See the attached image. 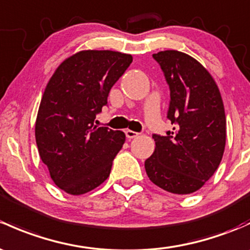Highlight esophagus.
<instances>
[{"mask_svg": "<svg viewBox=\"0 0 250 250\" xmlns=\"http://www.w3.org/2000/svg\"><path fill=\"white\" fill-rule=\"evenodd\" d=\"M125 136H127L128 139H134V138H136V136L139 135V133H136V132H133V130H130V129H127L125 130Z\"/></svg>", "mask_w": 250, "mask_h": 250, "instance_id": "1", "label": "esophagus"}]
</instances>
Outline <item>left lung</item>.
Returning a JSON list of instances; mask_svg holds the SVG:
<instances>
[{
  "label": "left lung",
  "instance_id": "obj_1",
  "mask_svg": "<svg viewBox=\"0 0 250 250\" xmlns=\"http://www.w3.org/2000/svg\"><path fill=\"white\" fill-rule=\"evenodd\" d=\"M170 88L167 118L172 132L153 134L156 148L146 159L149 180L173 194H191L212 177L227 140V118L219 88L208 70L177 50L153 54Z\"/></svg>",
  "mask_w": 250,
  "mask_h": 250
}]
</instances>
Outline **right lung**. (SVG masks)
<instances>
[{
  "label": "right lung",
  "instance_id": "obj_1",
  "mask_svg": "<svg viewBox=\"0 0 250 250\" xmlns=\"http://www.w3.org/2000/svg\"><path fill=\"white\" fill-rule=\"evenodd\" d=\"M132 55L83 50L68 57L50 78L36 120V143L55 185L81 195L109 177L125 133L94 125L96 115L123 75Z\"/></svg>",
  "mask_w": 250,
  "mask_h": 250
}]
</instances>
